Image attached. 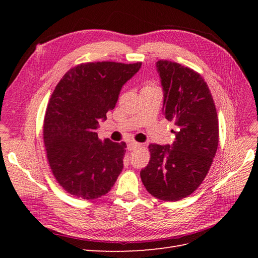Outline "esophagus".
Here are the masks:
<instances>
[{
  "mask_svg": "<svg viewBox=\"0 0 258 258\" xmlns=\"http://www.w3.org/2000/svg\"><path fill=\"white\" fill-rule=\"evenodd\" d=\"M139 147H141V144L138 143V142L131 141V142L128 143V150L129 151H136V150H138Z\"/></svg>",
  "mask_w": 258,
  "mask_h": 258,
  "instance_id": "34e87169",
  "label": "esophagus"
}]
</instances>
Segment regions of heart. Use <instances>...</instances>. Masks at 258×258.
Here are the masks:
<instances>
[{"label": "heart", "instance_id": "b5f03b06", "mask_svg": "<svg viewBox=\"0 0 258 258\" xmlns=\"http://www.w3.org/2000/svg\"><path fill=\"white\" fill-rule=\"evenodd\" d=\"M146 87H153V86H146Z\"/></svg>", "mask_w": 258, "mask_h": 258}]
</instances>
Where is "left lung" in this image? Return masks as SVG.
<instances>
[{
	"mask_svg": "<svg viewBox=\"0 0 258 258\" xmlns=\"http://www.w3.org/2000/svg\"><path fill=\"white\" fill-rule=\"evenodd\" d=\"M163 89L162 111L174 121L172 145L150 144L151 159L141 170L146 190L155 198L177 201L204 181L218 145V120L207 83L192 69L168 60L156 63Z\"/></svg>",
	"mask_w": 258,
	"mask_h": 258,
	"instance_id": "8db88e82",
	"label": "left lung"
}]
</instances>
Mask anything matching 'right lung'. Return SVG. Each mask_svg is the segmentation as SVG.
Listing matches in <instances>:
<instances>
[{"label": "right lung", "instance_id": "add662e5", "mask_svg": "<svg viewBox=\"0 0 258 258\" xmlns=\"http://www.w3.org/2000/svg\"><path fill=\"white\" fill-rule=\"evenodd\" d=\"M141 66L82 63L69 70L54 88L44 118L45 150L53 176L72 196L97 199L111 190L120 174L126 143L101 141L96 129Z\"/></svg>", "mask_w": 258, "mask_h": 258}]
</instances>
